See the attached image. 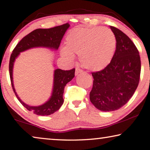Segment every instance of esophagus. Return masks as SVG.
<instances>
[{
  "label": "esophagus",
  "instance_id": "obj_1",
  "mask_svg": "<svg viewBox=\"0 0 150 150\" xmlns=\"http://www.w3.org/2000/svg\"><path fill=\"white\" fill-rule=\"evenodd\" d=\"M81 72H82V70L80 69L79 68L76 67V69H75V75H77Z\"/></svg>",
  "mask_w": 150,
  "mask_h": 150
}]
</instances>
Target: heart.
<instances>
[{
  "label": "heart",
  "mask_w": 150,
  "mask_h": 150,
  "mask_svg": "<svg viewBox=\"0 0 150 150\" xmlns=\"http://www.w3.org/2000/svg\"><path fill=\"white\" fill-rule=\"evenodd\" d=\"M116 47L115 35L108 28H75L66 38V47L61 54L69 61L79 55L80 62L87 69L99 71L112 60Z\"/></svg>",
  "instance_id": "1"
}]
</instances>
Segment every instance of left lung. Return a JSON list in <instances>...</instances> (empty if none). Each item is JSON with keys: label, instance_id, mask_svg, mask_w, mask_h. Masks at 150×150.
I'll use <instances>...</instances> for the list:
<instances>
[{"label": "left lung", "instance_id": "obj_1", "mask_svg": "<svg viewBox=\"0 0 150 150\" xmlns=\"http://www.w3.org/2000/svg\"><path fill=\"white\" fill-rule=\"evenodd\" d=\"M116 50L110 63L100 71L92 73L93 85L90 101L99 110H117L127 103L138 86L141 61L139 51L122 30L111 27Z\"/></svg>", "mask_w": 150, "mask_h": 150}]
</instances>
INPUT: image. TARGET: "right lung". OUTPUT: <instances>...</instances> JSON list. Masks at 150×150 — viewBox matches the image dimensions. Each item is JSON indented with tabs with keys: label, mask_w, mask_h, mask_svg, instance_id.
Masks as SVG:
<instances>
[{
	"label": "right lung",
	"mask_w": 150,
	"mask_h": 150,
	"mask_svg": "<svg viewBox=\"0 0 150 150\" xmlns=\"http://www.w3.org/2000/svg\"><path fill=\"white\" fill-rule=\"evenodd\" d=\"M69 24L66 23L63 25L51 28H37L29 34L26 35L21 40L14 49L9 62V73L11 85L15 96L21 103L28 111L38 115H49L59 110L63 103V95L64 88L66 84L71 81L75 77V69L64 71L57 69L54 71L53 86L51 96L47 101L41 105L31 106L27 105L21 100L15 91L13 84V71L14 63L20 53L28 49L35 47H45L52 50H57L61 41L67 30L69 27Z\"/></svg>",
	"instance_id": "1"
}]
</instances>
